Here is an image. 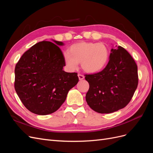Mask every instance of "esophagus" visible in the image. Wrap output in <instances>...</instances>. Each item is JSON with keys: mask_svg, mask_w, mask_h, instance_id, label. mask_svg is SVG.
<instances>
[{"mask_svg": "<svg viewBox=\"0 0 153 153\" xmlns=\"http://www.w3.org/2000/svg\"><path fill=\"white\" fill-rule=\"evenodd\" d=\"M78 78H79L80 80H82L84 78V76L83 75H81V74H78Z\"/></svg>", "mask_w": 153, "mask_h": 153, "instance_id": "esophagus-1", "label": "esophagus"}]
</instances>
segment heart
Instances as JSON below:
<instances>
[{
  "label": "heart",
  "instance_id": "obj_1",
  "mask_svg": "<svg viewBox=\"0 0 153 153\" xmlns=\"http://www.w3.org/2000/svg\"><path fill=\"white\" fill-rule=\"evenodd\" d=\"M69 52L63 53L64 62L68 70H76L81 62L83 70L88 73L102 70L107 64L110 56L108 48L102 43L81 41L71 45Z\"/></svg>",
  "mask_w": 153,
  "mask_h": 153
}]
</instances>
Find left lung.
Returning a JSON list of instances; mask_svg holds the SVG:
<instances>
[{"label":"left lung","instance_id":"8db88e82","mask_svg":"<svg viewBox=\"0 0 153 153\" xmlns=\"http://www.w3.org/2000/svg\"><path fill=\"white\" fill-rule=\"evenodd\" d=\"M85 76L89 84L87 103L100 114L112 113L125 107L131 101L138 82L137 64L121 46L111 49L108 63L102 71Z\"/></svg>","mask_w":153,"mask_h":153}]
</instances>
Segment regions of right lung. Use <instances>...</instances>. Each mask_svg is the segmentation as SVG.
I'll return each mask as SVG.
<instances>
[{"instance_id": "obj_1", "label": "right lung", "mask_w": 153, "mask_h": 153, "mask_svg": "<svg viewBox=\"0 0 153 153\" xmlns=\"http://www.w3.org/2000/svg\"><path fill=\"white\" fill-rule=\"evenodd\" d=\"M34 45L16 64L15 88L22 103L31 112L45 115L57 111L69 91L78 82L76 73H67L59 47L64 44L52 39Z\"/></svg>"}]
</instances>
